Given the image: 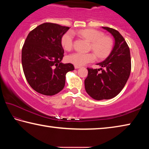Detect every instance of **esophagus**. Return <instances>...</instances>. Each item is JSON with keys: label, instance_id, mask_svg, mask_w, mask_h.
<instances>
[{"label": "esophagus", "instance_id": "obj_1", "mask_svg": "<svg viewBox=\"0 0 149 149\" xmlns=\"http://www.w3.org/2000/svg\"><path fill=\"white\" fill-rule=\"evenodd\" d=\"M74 68L75 69H78V68H80L81 66H79V65H74Z\"/></svg>", "mask_w": 149, "mask_h": 149}]
</instances>
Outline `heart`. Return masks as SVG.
<instances>
[{"label":"heart","mask_w":149,"mask_h":149,"mask_svg":"<svg viewBox=\"0 0 149 149\" xmlns=\"http://www.w3.org/2000/svg\"><path fill=\"white\" fill-rule=\"evenodd\" d=\"M78 34L84 38L91 42V49L98 57L102 58L107 56L111 51L112 46V40L108 37H104L101 32L95 29H86L78 31ZM62 47L65 50H71L74 44V34L71 31H68L63 35L61 39ZM67 61L75 65L81 66L94 62L96 56L94 53H82L75 52L67 56Z\"/></svg>","instance_id":"heart-1"}]
</instances>
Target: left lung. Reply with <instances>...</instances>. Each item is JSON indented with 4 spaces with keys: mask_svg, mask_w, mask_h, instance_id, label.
<instances>
[{
    "mask_svg": "<svg viewBox=\"0 0 149 149\" xmlns=\"http://www.w3.org/2000/svg\"><path fill=\"white\" fill-rule=\"evenodd\" d=\"M102 28L114 37V46L107 58L97 64L100 69L87 68L85 79L87 93L97 100L112 99L119 94L129 79L132 68L130 48L122 35L114 29ZM100 69L102 72L99 73Z\"/></svg>",
    "mask_w": 149,
    "mask_h": 149,
    "instance_id": "8db88e82",
    "label": "left lung"
}]
</instances>
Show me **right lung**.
<instances>
[{"label":"right lung","instance_id":"1","mask_svg":"<svg viewBox=\"0 0 149 149\" xmlns=\"http://www.w3.org/2000/svg\"><path fill=\"white\" fill-rule=\"evenodd\" d=\"M70 27L56 24L39 25L29 33L22 50L24 75L33 89L52 96L64 89L65 75L74 70L70 63L62 64L61 39Z\"/></svg>","mask_w":149,"mask_h":149}]
</instances>
